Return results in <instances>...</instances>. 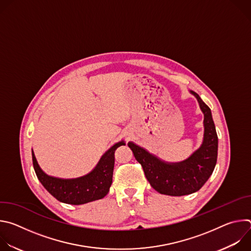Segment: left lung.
Segmentation results:
<instances>
[{
  "label": "left lung",
  "mask_w": 251,
  "mask_h": 251,
  "mask_svg": "<svg viewBox=\"0 0 251 251\" xmlns=\"http://www.w3.org/2000/svg\"><path fill=\"white\" fill-rule=\"evenodd\" d=\"M203 114V139L201 145L188 159L171 163L148 152L134 142H129L136 160L142 165L148 182L158 193L180 197L198 192L211 176L217 165L219 139L209 107L198 93L190 90Z\"/></svg>",
  "instance_id": "obj_1"
}]
</instances>
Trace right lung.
I'll use <instances>...</instances> for the list:
<instances>
[{
	"instance_id": "obj_1",
	"label": "right lung",
	"mask_w": 251,
	"mask_h": 251,
	"mask_svg": "<svg viewBox=\"0 0 251 251\" xmlns=\"http://www.w3.org/2000/svg\"><path fill=\"white\" fill-rule=\"evenodd\" d=\"M122 145H125L124 141H120L110 147L101 156L91 172L79 177L61 178L46 174L31 150L33 169L42 185L57 201L68 204H84L103 199L108 194L112 184L114 153Z\"/></svg>"
}]
</instances>
